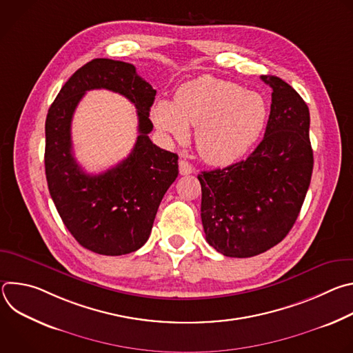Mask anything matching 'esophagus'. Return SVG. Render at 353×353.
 I'll return each instance as SVG.
<instances>
[{"label": "esophagus", "instance_id": "1", "mask_svg": "<svg viewBox=\"0 0 353 353\" xmlns=\"http://www.w3.org/2000/svg\"><path fill=\"white\" fill-rule=\"evenodd\" d=\"M179 172H180V174H183V176L192 173V166H191V163L187 162V161H184V159H181V161L179 162Z\"/></svg>", "mask_w": 353, "mask_h": 353}]
</instances>
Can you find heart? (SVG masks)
<instances>
[{
	"label": "heart",
	"instance_id": "b5f03b06",
	"mask_svg": "<svg viewBox=\"0 0 353 353\" xmlns=\"http://www.w3.org/2000/svg\"><path fill=\"white\" fill-rule=\"evenodd\" d=\"M152 120L166 135L184 142L196 127L195 145L205 162L226 166L241 159L261 137L268 108L264 97L234 82L203 75L181 85L174 102L158 100Z\"/></svg>",
	"mask_w": 353,
	"mask_h": 353
}]
</instances>
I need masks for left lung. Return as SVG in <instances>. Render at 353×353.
Wrapping results in <instances>:
<instances>
[{"instance_id": "1", "label": "left lung", "mask_w": 353, "mask_h": 353, "mask_svg": "<svg viewBox=\"0 0 353 353\" xmlns=\"http://www.w3.org/2000/svg\"><path fill=\"white\" fill-rule=\"evenodd\" d=\"M263 141L245 161L198 174L205 239L226 257L264 253L294 225L313 173L310 113L305 100L274 75Z\"/></svg>"}]
</instances>
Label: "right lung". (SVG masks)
<instances>
[{
  "label": "right lung",
  "mask_w": 353,
  "mask_h": 353,
  "mask_svg": "<svg viewBox=\"0 0 353 353\" xmlns=\"http://www.w3.org/2000/svg\"><path fill=\"white\" fill-rule=\"evenodd\" d=\"M108 88L137 108L139 132L132 154L117 167L88 175L72 152L70 121L86 90ZM157 90L132 64L94 59L61 88L46 119L44 166L50 195L70 233L85 248L123 256L149 239L161 201L179 174V157L149 139V110Z\"/></svg>",
  "instance_id": "add662e5"
}]
</instances>
